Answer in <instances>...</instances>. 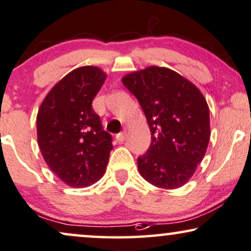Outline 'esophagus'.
I'll list each match as a JSON object with an SVG mask.
<instances>
[{"label":"esophagus","instance_id":"obj_1","mask_svg":"<svg viewBox=\"0 0 251 251\" xmlns=\"http://www.w3.org/2000/svg\"><path fill=\"white\" fill-rule=\"evenodd\" d=\"M126 138H127V134H126L125 131L122 132V133H119V134L116 136L117 141H118V142H124L126 140Z\"/></svg>","mask_w":251,"mask_h":251}]
</instances>
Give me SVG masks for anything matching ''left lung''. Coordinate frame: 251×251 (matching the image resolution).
<instances>
[{"instance_id": "8db88e82", "label": "left lung", "mask_w": 251, "mask_h": 251, "mask_svg": "<svg viewBox=\"0 0 251 251\" xmlns=\"http://www.w3.org/2000/svg\"><path fill=\"white\" fill-rule=\"evenodd\" d=\"M148 122L151 143L138 158L142 178L163 189L185 185L210 141V112L201 91L168 68H148L123 76Z\"/></svg>"}]
</instances>
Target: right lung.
Here are the masks:
<instances>
[{
    "label": "right lung",
    "instance_id": "obj_1",
    "mask_svg": "<svg viewBox=\"0 0 251 251\" xmlns=\"http://www.w3.org/2000/svg\"><path fill=\"white\" fill-rule=\"evenodd\" d=\"M105 79V72L98 66L73 70L50 89L36 116L43 159L73 188L99 181L113 148L111 135L102 128L92 106Z\"/></svg>",
    "mask_w": 251,
    "mask_h": 251
}]
</instances>
